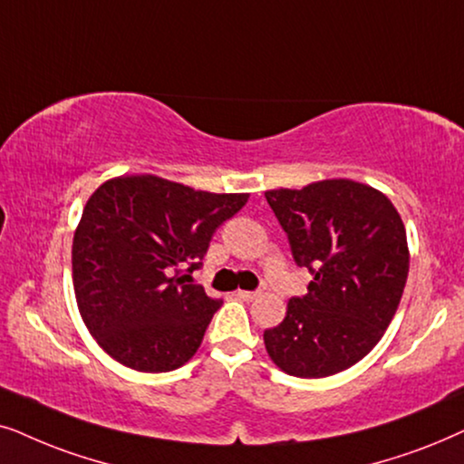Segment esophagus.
I'll return each instance as SVG.
<instances>
[{"label": "esophagus", "instance_id": "34e87169", "mask_svg": "<svg viewBox=\"0 0 464 464\" xmlns=\"http://www.w3.org/2000/svg\"><path fill=\"white\" fill-rule=\"evenodd\" d=\"M236 295H237L242 301H252V299H256V296H258V293H252V290H237Z\"/></svg>", "mask_w": 464, "mask_h": 464}]
</instances>
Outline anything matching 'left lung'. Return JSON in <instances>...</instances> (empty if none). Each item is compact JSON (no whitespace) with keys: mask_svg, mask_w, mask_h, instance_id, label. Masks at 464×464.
Returning <instances> with one entry per match:
<instances>
[{"mask_svg":"<svg viewBox=\"0 0 464 464\" xmlns=\"http://www.w3.org/2000/svg\"><path fill=\"white\" fill-rule=\"evenodd\" d=\"M265 197L296 265L314 274L307 293L288 301L286 318L263 333L267 354L295 378L345 372L378 345L397 314L410 271L403 220L382 190L348 178Z\"/></svg>","mask_w":464,"mask_h":464,"instance_id":"obj_1","label":"left lung"}]
</instances>
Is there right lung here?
I'll return each instance as SVG.
<instances>
[{
  "instance_id": "1",
  "label": "right lung",
  "mask_w": 464,
  "mask_h": 464,
  "mask_svg": "<svg viewBox=\"0 0 464 464\" xmlns=\"http://www.w3.org/2000/svg\"><path fill=\"white\" fill-rule=\"evenodd\" d=\"M248 193H208L152 174L110 178L86 201L72 246L78 312L106 354L144 373L195 356L220 301L180 271Z\"/></svg>"
}]
</instances>
